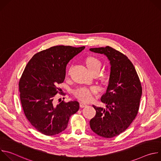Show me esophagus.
<instances>
[{
	"instance_id": "1",
	"label": "esophagus",
	"mask_w": 161,
	"mask_h": 161,
	"mask_svg": "<svg viewBox=\"0 0 161 161\" xmlns=\"http://www.w3.org/2000/svg\"><path fill=\"white\" fill-rule=\"evenodd\" d=\"M86 106H87V104L86 103H80V106L81 108H84V107H85Z\"/></svg>"
}]
</instances>
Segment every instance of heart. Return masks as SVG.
Returning a JSON list of instances; mask_svg holds the SVG:
<instances>
[{"mask_svg":"<svg viewBox=\"0 0 161 161\" xmlns=\"http://www.w3.org/2000/svg\"><path fill=\"white\" fill-rule=\"evenodd\" d=\"M86 64L89 69L93 73H97L101 67V61L93 56L88 57L86 58ZM97 92V88L96 86L81 87L75 91V96L78 99L88 102L90 101L94 97V95Z\"/></svg>","mask_w":161,"mask_h":161,"instance_id":"b5f03b06","label":"heart"}]
</instances>
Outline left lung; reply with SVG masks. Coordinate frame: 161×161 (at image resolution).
Returning <instances> with one entry per match:
<instances>
[{
    "label": "left lung",
    "mask_w": 161,
    "mask_h": 161,
    "mask_svg": "<svg viewBox=\"0 0 161 161\" xmlns=\"http://www.w3.org/2000/svg\"><path fill=\"white\" fill-rule=\"evenodd\" d=\"M90 50L106 55L111 65L108 86L101 99L106 108L93 105L96 114L90 126L97 135L111 138L125 131L136 118L142 87L134 66L125 55L108 46Z\"/></svg>",
    "instance_id": "8db88e82"
}]
</instances>
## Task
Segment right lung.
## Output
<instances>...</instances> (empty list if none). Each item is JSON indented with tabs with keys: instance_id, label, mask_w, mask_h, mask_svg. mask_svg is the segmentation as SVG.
Segmentation results:
<instances>
[{
	"instance_id": "1",
	"label": "right lung",
	"mask_w": 161,
	"mask_h": 161,
	"mask_svg": "<svg viewBox=\"0 0 161 161\" xmlns=\"http://www.w3.org/2000/svg\"><path fill=\"white\" fill-rule=\"evenodd\" d=\"M55 46L35 54L27 64L19 81L20 101L25 115L39 132L47 136L64 130L80 104L76 101L57 104V88L65 77L68 62L85 49Z\"/></svg>"
}]
</instances>
